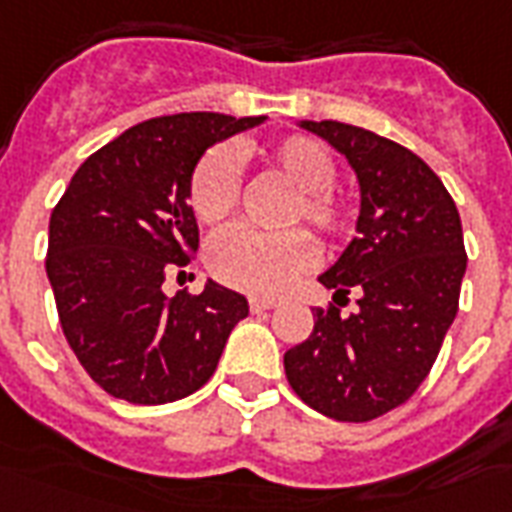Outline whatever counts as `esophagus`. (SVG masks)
I'll list each match as a JSON object with an SVG mask.
<instances>
[{"label":"esophagus","instance_id":"34e87169","mask_svg":"<svg viewBox=\"0 0 512 512\" xmlns=\"http://www.w3.org/2000/svg\"><path fill=\"white\" fill-rule=\"evenodd\" d=\"M275 308V300H259V297H251V311L261 313V311H270Z\"/></svg>","mask_w":512,"mask_h":512}]
</instances>
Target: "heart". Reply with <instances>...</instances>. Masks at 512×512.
Instances as JSON below:
<instances>
[{
  "instance_id": "heart-1",
  "label": "heart",
  "mask_w": 512,
  "mask_h": 512,
  "mask_svg": "<svg viewBox=\"0 0 512 512\" xmlns=\"http://www.w3.org/2000/svg\"><path fill=\"white\" fill-rule=\"evenodd\" d=\"M237 160L259 158L272 174L292 185V196L281 212L283 226L305 223L324 242L341 240L349 229V204L333 185V155L308 136H286L270 147L240 144ZM240 177L229 152L212 149L190 174L188 204L204 226H218L237 210ZM313 242L302 229L264 231L229 229L218 234L207 248V264L220 283L231 289L275 297L311 267Z\"/></svg>"
}]
</instances>
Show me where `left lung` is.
I'll use <instances>...</instances> for the list:
<instances>
[{"label":"left lung","instance_id":"1","mask_svg":"<svg viewBox=\"0 0 512 512\" xmlns=\"http://www.w3.org/2000/svg\"><path fill=\"white\" fill-rule=\"evenodd\" d=\"M349 160L360 218L341 259L319 275L333 300L357 289V311H313V333L283 354L292 390L341 423L382 417L414 395L458 313L466 251L461 218L442 179L365 128L300 122Z\"/></svg>","mask_w":512,"mask_h":512}]
</instances>
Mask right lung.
<instances>
[{
	"mask_svg": "<svg viewBox=\"0 0 512 512\" xmlns=\"http://www.w3.org/2000/svg\"><path fill=\"white\" fill-rule=\"evenodd\" d=\"M264 117L212 111L133 125L89 155L48 223L46 272L78 363L114 398L169 404L210 382L248 300L207 281L163 294L199 251L188 185L201 155Z\"/></svg>",
	"mask_w": 512,
	"mask_h": 512,
	"instance_id": "1",
	"label": "right lung"
}]
</instances>
